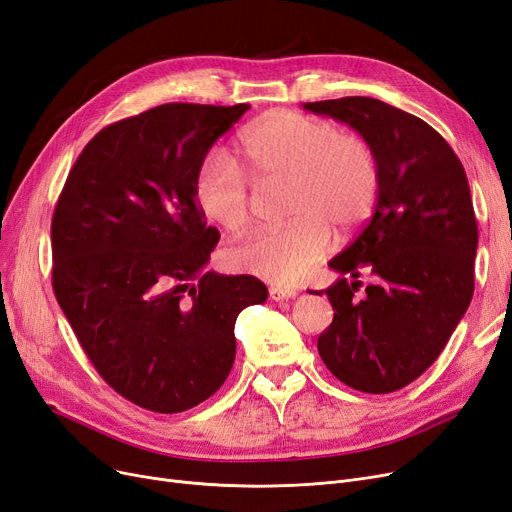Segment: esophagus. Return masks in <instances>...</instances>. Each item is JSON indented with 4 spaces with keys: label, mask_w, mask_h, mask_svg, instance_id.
I'll list each match as a JSON object with an SVG mask.
<instances>
[{
    "label": "esophagus",
    "mask_w": 512,
    "mask_h": 512,
    "mask_svg": "<svg viewBox=\"0 0 512 512\" xmlns=\"http://www.w3.org/2000/svg\"><path fill=\"white\" fill-rule=\"evenodd\" d=\"M269 296H271V300H275V302H279V300H290V298H296V296H298V290L285 288V285H271V288H269Z\"/></svg>",
    "instance_id": "esophagus-1"
}]
</instances>
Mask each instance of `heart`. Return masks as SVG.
Listing matches in <instances>:
<instances>
[{"label": "heart", "mask_w": 512, "mask_h": 512, "mask_svg": "<svg viewBox=\"0 0 512 512\" xmlns=\"http://www.w3.org/2000/svg\"><path fill=\"white\" fill-rule=\"evenodd\" d=\"M245 172L262 191L285 193L292 222L256 231L227 252L229 267L273 283H294L330 250V229L349 231L372 212L378 166L367 142L327 119L273 111L243 132ZM197 206L224 231H241L252 218L254 193L235 163L212 153L195 178Z\"/></svg>", "instance_id": "1"}]
</instances>
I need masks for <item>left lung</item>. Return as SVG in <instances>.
Here are the masks:
<instances>
[{"label": "left lung", "mask_w": 512, "mask_h": 512, "mask_svg": "<svg viewBox=\"0 0 512 512\" xmlns=\"http://www.w3.org/2000/svg\"><path fill=\"white\" fill-rule=\"evenodd\" d=\"M302 107L357 130L378 166L374 216L330 260L353 281L340 277L317 292L334 306L317 351L355 391L393 393L433 365L473 298L479 235L466 172L437 130L382 100L346 96ZM361 270L373 283L357 297Z\"/></svg>", "instance_id": "obj_1"}]
</instances>
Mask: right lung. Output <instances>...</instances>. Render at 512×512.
Returning a JSON list of instances; mask_svg holds the SVG:
<instances>
[{
  "label": "right lung",
  "mask_w": 512,
  "mask_h": 512,
  "mask_svg": "<svg viewBox=\"0 0 512 512\" xmlns=\"http://www.w3.org/2000/svg\"><path fill=\"white\" fill-rule=\"evenodd\" d=\"M250 105L170 102L100 130L52 218V285L96 372L159 414L212 397L235 361V319L267 300L206 264L220 233L195 199L214 142Z\"/></svg>",
  "instance_id": "right-lung-1"
}]
</instances>
